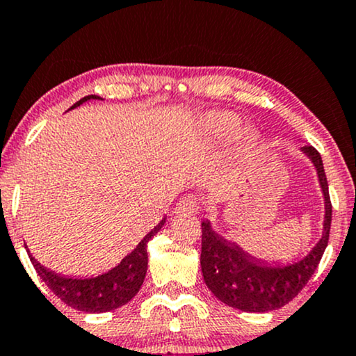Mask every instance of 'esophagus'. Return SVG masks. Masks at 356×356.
Here are the masks:
<instances>
[{"instance_id":"esophagus-1","label":"esophagus","mask_w":356,"mask_h":356,"mask_svg":"<svg viewBox=\"0 0 356 356\" xmlns=\"http://www.w3.org/2000/svg\"><path fill=\"white\" fill-rule=\"evenodd\" d=\"M199 211V202H197V197L194 195H186L179 200L177 207H175V212L177 213H191L194 216Z\"/></svg>"}]
</instances>
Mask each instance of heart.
Listing matches in <instances>:
<instances>
[{
	"label": "heart",
	"mask_w": 356,
	"mask_h": 356,
	"mask_svg": "<svg viewBox=\"0 0 356 356\" xmlns=\"http://www.w3.org/2000/svg\"><path fill=\"white\" fill-rule=\"evenodd\" d=\"M207 126L213 134L227 136L238 127V118L229 113H213L207 118Z\"/></svg>",
	"instance_id": "1"
}]
</instances>
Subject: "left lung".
Segmentation results:
<instances>
[{
  "mask_svg": "<svg viewBox=\"0 0 356 356\" xmlns=\"http://www.w3.org/2000/svg\"><path fill=\"white\" fill-rule=\"evenodd\" d=\"M302 152L314 162L325 199L322 238L302 260L289 265L278 262L270 265L217 234L209 220L202 222V275L205 285L225 305L250 314L278 310L300 293L318 267L330 237L332 202L322 156L312 145H303Z\"/></svg>",
  "mask_w": 356,
  "mask_h": 356,
  "instance_id": "1",
  "label": "left lung"
}]
</instances>
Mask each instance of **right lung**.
<instances>
[{"label":"right lung","mask_w":356,"mask_h":356,"mask_svg":"<svg viewBox=\"0 0 356 356\" xmlns=\"http://www.w3.org/2000/svg\"><path fill=\"white\" fill-rule=\"evenodd\" d=\"M89 99H101V97L96 94L86 96L74 106H71V109L78 108ZM164 224L165 219H162L143 241L137 243V247L129 255L124 257L121 264H118L102 275L91 278H74L56 273L42 267L29 254L28 247L26 250L38 275L42 278V282L48 285V289H51L56 297L61 298L67 307L76 308V310L88 312V314H102V312H111L126 305L139 292L145 278V272H147V242L159 232Z\"/></svg>","instance_id":"right-lung-1"}]
</instances>
